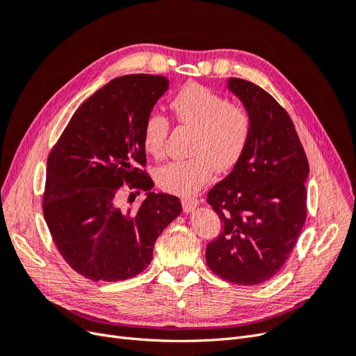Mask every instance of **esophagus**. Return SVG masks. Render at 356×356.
Masks as SVG:
<instances>
[{"mask_svg":"<svg viewBox=\"0 0 356 356\" xmlns=\"http://www.w3.org/2000/svg\"><path fill=\"white\" fill-rule=\"evenodd\" d=\"M199 203L200 202L197 199H182V209L186 213H190L199 207Z\"/></svg>","mask_w":356,"mask_h":356,"instance_id":"34e87169","label":"esophagus"}]
</instances>
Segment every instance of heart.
<instances>
[{"label":"heart","instance_id":"b5f03b06","mask_svg":"<svg viewBox=\"0 0 356 356\" xmlns=\"http://www.w3.org/2000/svg\"><path fill=\"white\" fill-rule=\"evenodd\" d=\"M177 120L195 129L190 156L157 168V186L179 196L193 195L207 182L213 168L232 169L245 153L251 136V117L241 106L200 84L182 88L170 101ZM168 118L149 113L143 126L144 149L156 159L165 153Z\"/></svg>","mask_w":356,"mask_h":356}]
</instances>
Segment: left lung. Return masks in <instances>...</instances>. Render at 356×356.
<instances>
[{
	"label": "left lung",
	"instance_id": "left-lung-1",
	"mask_svg": "<svg viewBox=\"0 0 356 356\" xmlns=\"http://www.w3.org/2000/svg\"><path fill=\"white\" fill-rule=\"evenodd\" d=\"M251 117V136L233 170L208 193L222 230L207 264L224 281L258 285L281 270L306 221L309 163L286 111L260 86L229 79Z\"/></svg>",
	"mask_w": 356,
	"mask_h": 356
}]
</instances>
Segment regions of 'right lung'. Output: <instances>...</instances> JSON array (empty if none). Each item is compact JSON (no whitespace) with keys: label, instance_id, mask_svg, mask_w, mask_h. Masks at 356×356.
Returning <instances> with one entry per match:
<instances>
[{"label":"right lung","instance_id":"add662e5","mask_svg":"<svg viewBox=\"0 0 356 356\" xmlns=\"http://www.w3.org/2000/svg\"><path fill=\"white\" fill-rule=\"evenodd\" d=\"M169 89L160 75L111 80L74 113L47 159L42 213L60 255L90 281L118 282L153 260L160 233L182 212L178 197L149 191L143 126ZM124 181L147 191L136 211L120 204Z\"/></svg>","mask_w":356,"mask_h":356}]
</instances>
